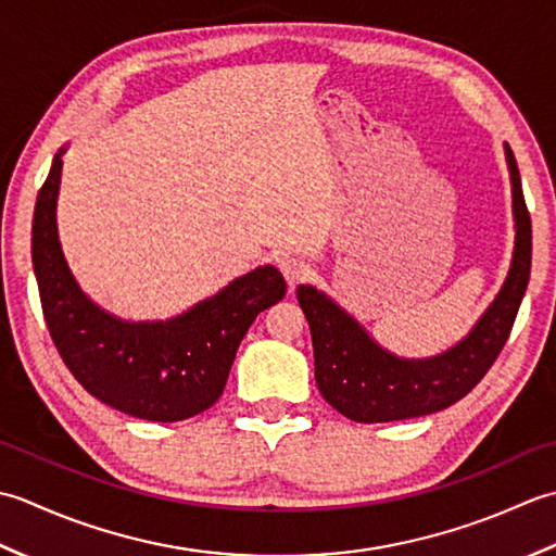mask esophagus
<instances>
[{
    "label": "esophagus",
    "mask_w": 556,
    "mask_h": 556,
    "mask_svg": "<svg viewBox=\"0 0 556 556\" xmlns=\"http://www.w3.org/2000/svg\"><path fill=\"white\" fill-rule=\"evenodd\" d=\"M278 268L282 270V276H286L290 288H294L298 282H302L309 276V264L300 256H282L278 262Z\"/></svg>",
    "instance_id": "1"
}]
</instances>
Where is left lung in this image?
I'll return each mask as SVG.
<instances>
[{
	"mask_svg": "<svg viewBox=\"0 0 556 556\" xmlns=\"http://www.w3.org/2000/svg\"><path fill=\"white\" fill-rule=\"evenodd\" d=\"M514 185L516 249L508 278L480 324L446 355L405 362L371 341L341 307L309 286L298 290L314 345V377L338 413L355 422H391L420 417L468 395L500 357L530 280L532 228L514 151L506 146Z\"/></svg>",
	"mask_w": 556,
	"mask_h": 556,
	"instance_id": "left-lung-1",
	"label": "left lung"
}]
</instances>
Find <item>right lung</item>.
Segmentation results:
<instances>
[{
	"instance_id": "1",
	"label": "right lung",
	"mask_w": 556,
	"mask_h": 556,
	"mask_svg": "<svg viewBox=\"0 0 556 556\" xmlns=\"http://www.w3.org/2000/svg\"><path fill=\"white\" fill-rule=\"evenodd\" d=\"M60 173L56 155L38 191L30 237L42 316L56 353L90 395L141 420L177 422L208 410L220 399L249 326L286 298V278L264 266L173 321H119L98 309L66 268L54 223Z\"/></svg>"
}]
</instances>
